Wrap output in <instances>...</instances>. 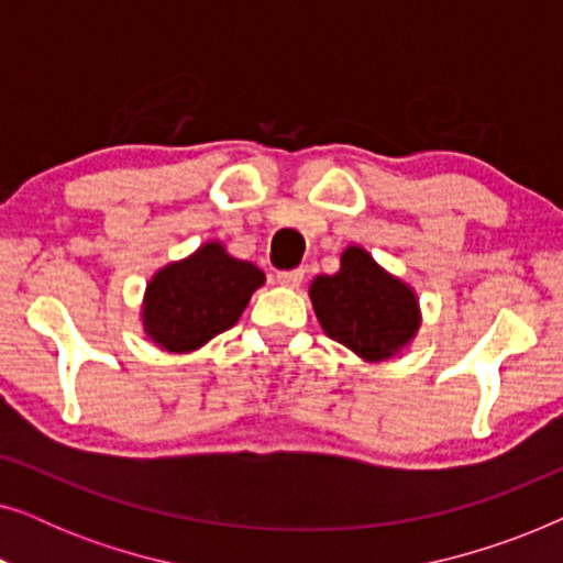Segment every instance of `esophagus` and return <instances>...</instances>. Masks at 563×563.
Here are the masks:
<instances>
[{
	"label": "esophagus",
	"mask_w": 563,
	"mask_h": 563,
	"mask_svg": "<svg viewBox=\"0 0 563 563\" xmlns=\"http://www.w3.org/2000/svg\"><path fill=\"white\" fill-rule=\"evenodd\" d=\"M276 282H279L282 287L297 289L299 284L305 282V268H291V272H279V274H276Z\"/></svg>",
	"instance_id": "34e87169"
}]
</instances>
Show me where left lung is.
Wrapping results in <instances>:
<instances>
[{
    "label": "left lung",
    "mask_w": 563,
    "mask_h": 563,
    "mask_svg": "<svg viewBox=\"0 0 563 563\" xmlns=\"http://www.w3.org/2000/svg\"><path fill=\"white\" fill-rule=\"evenodd\" d=\"M310 299L325 335L368 364L397 356L420 330V302L410 284L361 245L343 251L335 274L314 276Z\"/></svg>",
    "instance_id": "obj_1"
}]
</instances>
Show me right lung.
<instances>
[{"label": "right lung", "instance_id": "obj_1", "mask_svg": "<svg viewBox=\"0 0 563 563\" xmlns=\"http://www.w3.org/2000/svg\"><path fill=\"white\" fill-rule=\"evenodd\" d=\"M266 276L210 241L151 276L143 295V333L168 353H191L233 328Z\"/></svg>", "mask_w": 563, "mask_h": 563}]
</instances>
